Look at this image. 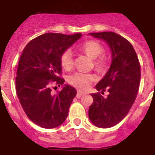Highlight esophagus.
<instances>
[{
  "label": "esophagus",
  "mask_w": 155,
  "mask_h": 155,
  "mask_svg": "<svg viewBox=\"0 0 155 155\" xmlns=\"http://www.w3.org/2000/svg\"><path fill=\"white\" fill-rule=\"evenodd\" d=\"M85 92H80V91H77V94H76V97L77 98H80V97H82L83 95H84Z\"/></svg>",
  "instance_id": "34e87169"
}]
</instances>
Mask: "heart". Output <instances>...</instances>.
I'll return each instance as SVG.
<instances>
[{"label": "heart", "instance_id": "obj_1", "mask_svg": "<svg viewBox=\"0 0 155 155\" xmlns=\"http://www.w3.org/2000/svg\"><path fill=\"white\" fill-rule=\"evenodd\" d=\"M80 50L90 58H93V65L97 71L104 73L108 69V63L107 58L102 55L104 52L103 47L94 40L85 41L80 46ZM61 67L65 71H70L73 68L74 61L71 52L69 50L63 51L60 55ZM97 77L92 73L76 72L68 77L69 84L80 90H85L94 82Z\"/></svg>", "mask_w": 155, "mask_h": 155}]
</instances>
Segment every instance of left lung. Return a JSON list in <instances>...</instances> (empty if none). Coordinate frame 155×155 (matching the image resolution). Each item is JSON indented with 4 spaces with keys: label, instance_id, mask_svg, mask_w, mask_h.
I'll use <instances>...</instances> for the list:
<instances>
[{
    "label": "left lung",
    "instance_id": "8db88e82",
    "mask_svg": "<svg viewBox=\"0 0 155 155\" xmlns=\"http://www.w3.org/2000/svg\"><path fill=\"white\" fill-rule=\"evenodd\" d=\"M90 35L108 43L112 63L104 77L96 85L99 92L92 94L93 103L89 107L88 117L97 127L110 128L127 115L134 103L140 85L141 65L132 44L120 35L114 32ZM105 91L109 95L104 97Z\"/></svg>",
    "mask_w": 155,
    "mask_h": 155
}]
</instances>
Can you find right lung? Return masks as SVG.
Segmentation results:
<instances>
[{
  "mask_svg": "<svg viewBox=\"0 0 155 155\" xmlns=\"http://www.w3.org/2000/svg\"><path fill=\"white\" fill-rule=\"evenodd\" d=\"M81 35L47 33L31 40L21 54L16 92L25 114L40 127H58L68 117L76 90L68 84L56 93L52 89L65 81L61 77L60 55Z\"/></svg>",
  "mask_w": 155,
  "mask_h": 155,
  "instance_id": "obj_1",
  "label": "right lung"
}]
</instances>
